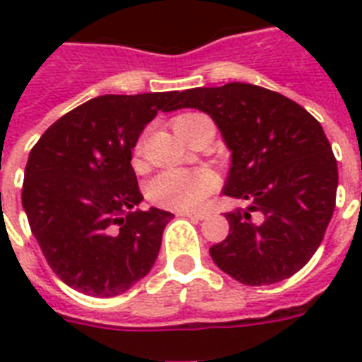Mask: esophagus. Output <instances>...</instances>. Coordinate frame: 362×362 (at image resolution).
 I'll list each match as a JSON object with an SVG mask.
<instances>
[{"label": "esophagus", "mask_w": 362, "mask_h": 362, "mask_svg": "<svg viewBox=\"0 0 362 362\" xmlns=\"http://www.w3.org/2000/svg\"><path fill=\"white\" fill-rule=\"evenodd\" d=\"M182 216L192 218V220H204L209 216V212H203V210H199V212H182Z\"/></svg>", "instance_id": "esophagus-1"}]
</instances>
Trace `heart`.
Instances as JSON below:
<instances>
[{"label":"heart","mask_w":362,"mask_h":362,"mask_svg":"<svg viewBox=\"0 0 362 362\" xmlns=\"http://www.w3.org/2000/svg\"><path fill=\"white\" fill-rule=\"evenodd\" d=\"M193 112L180 115L175 125L193 118ZM142 144L139 142L135 153L139 156ZM216 175L209 169H165L153 176L148 184V197L153 204L169 210H192L203 203L214 192Z\"/></svg>","instance_id":"1"}]
</instances>
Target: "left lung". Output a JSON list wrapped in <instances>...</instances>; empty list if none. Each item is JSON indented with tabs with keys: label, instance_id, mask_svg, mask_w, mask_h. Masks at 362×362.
I'll return each mask as SVG.
<instances>
[{
	"label": "left lung",
	"instance_id": "left-lung-1",
	"mask_svg": "<svg viewBox=\"0 0 362 362\" xmlns=\"http://www.w3.org/2000/svg\"><path fill=\"white\" fill-rule=\"evenodd\" d=\"M210 115L231 150L223 193L247 209L226 214L229 235L210 247L223 272L270 286L308 263L337 206L338 167L321 124L267 88L229 82L176 92L173 110Z\"/></svg>",
	"mask_w": 362,
	"mask_h": 362
}]
</instances>
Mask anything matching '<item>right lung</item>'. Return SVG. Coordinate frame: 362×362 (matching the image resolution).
<instances>
[{"label": "right lung", "instance_id": "1", "mask_svg": "<svg viewBox=\"0 0 362 362\" xmlns=\"http://www.w3.org/2000/svg\"><path fill=\"white\" fill-rule=\"evenodd\" d=\"M176 92L101 95L64 115L31 148L22 206L48 267L92 297H115L158 259L170 212L142 201L131 150Z\"/></svg>", "mask_w": 362, "mask_h": 362}]
</instances>
